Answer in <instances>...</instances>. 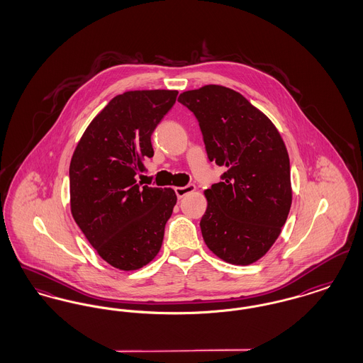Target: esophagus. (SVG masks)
<instances>
[{"mask_svg":"<svg viewBox=\"0 0 363 363\" xmlns=\"http://www.w3.org/2000/svg\"><path fill=\"white\" fill-rule=\"evenodd\" d=\"M196 190V186L194 185H186V186H178V188H175V194H177V197L178 199H182V197H185L186 194H189L191 191H194Z\"/></svg>","mask_w":363,"mask_h":363,"instance_id":"34e87169","label":"esophagus"}]
</instances>
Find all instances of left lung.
<instances>
[{
  "mask_svg": "<svg viewBox=\"0 0 363 363\" xmlns=\"http://www.w3.org/2000/svg\"><path fill=\"white\" fill-rule=\"evenodd\" d=\"M178 102L199 120L208 159L225 169L222 181L204 190V242L228 264H253L275 243L291 208L284 141L272 121L231 88L208 84L182 92Z\"/></svg>",
  "mask_w": 363,
  "mask_h": 363,
  "instance_id": "left-lung-1",
  "label": "left lung"
}]
</instances>
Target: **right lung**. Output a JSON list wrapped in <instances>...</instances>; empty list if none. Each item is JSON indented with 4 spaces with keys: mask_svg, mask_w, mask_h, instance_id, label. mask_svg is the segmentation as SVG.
Listing matches in <instances>:
<instances>
[{
    "mask_svg": "<svg viewBox=\"0 0 363 363\" xmlns=\"http://www.w3.org/2000/svg\"><path fill=\"white\" fill-rule=\"evenodd\" d=\"M175 89L128 91L86 126L69 166L70 212L111 267L135 271L155 259L177 203L172 188L136 181L154 156L151 135L177 99Z\"/></svg>",
    "mask_w": 363,
    "mask_h": 363,
    "instance_id": "right-lung-1",
    "label": "right lung"
}]
</instances>
